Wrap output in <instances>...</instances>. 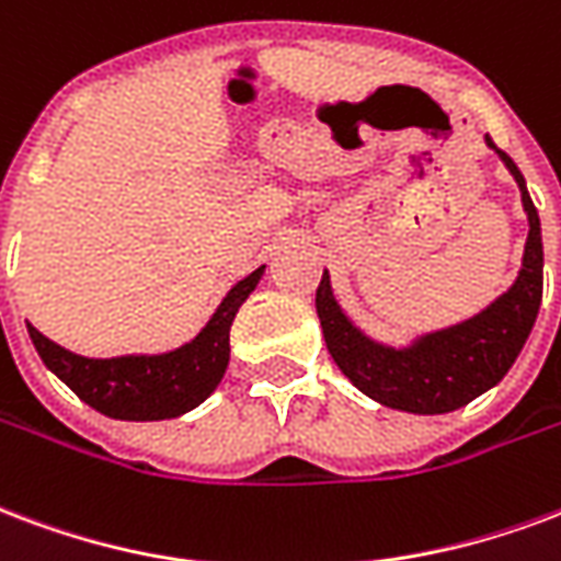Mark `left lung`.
Segmentation results:
<instances>
[{"label":"left lung","mask_w":561,"mask_h":561,"mask_svg":"<svg viewBox=\"0 0 561 561\" xmlns=\"http://www.w3.org/2000/svg\"><path fill=\"white\" fill-rule=\"evenodd\" d=\"M484 139L500 153L502 163L508 165V172L520 186L524 210L529 217L524 270L500 300L491 302L470 321L419 339L408 351H392L383 344L368 342L354 323L344 318L339 302L333 300L327 273L314 291V309L321 318L323 342L330 356L359 392L386 408L434 416V413H449V410L470 404L472 398L488 392L505 377L538 318L541 288H545V249H541L538 210L526 193V181L512 157L500 151L491 136Z\"/></svg>","instance_id":"1"}]
</instances>
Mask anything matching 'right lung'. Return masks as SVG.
Returning <instances> with one entry per match:
<instances>
[{
  "label": "right lung",
  "instance_id": "add662e5",
  "mask_svg": "<svg viewBox=\"0 0 561 561\" xmlns=\"http://www.w3.org/2000/svg\"><path fill=\"white\" fill-rule=\"evenodd\" d=\"M261 273L264 267L252 270L247 279H240L219 302L205 330L172 354L89 359L49 342L32 323L28 335L49 371L61 377L89 408L103 416L130 422L181 416L202 404L226 375L228 330L243 300L255 291Z\"/></svg>",
  "mask_w": 561,
  "mask_h": 561
}]
</instances>
